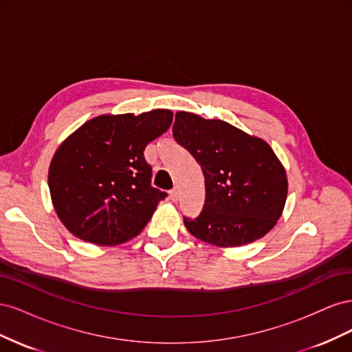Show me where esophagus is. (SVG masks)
<instances>
[{
	"mask_svg": "<svg viewBox=\"0 0 352 352\" xmlns=\"http://www.w3.org/2000/svg\"><path fill=\"white\" fill-rule=\"evenodd\" d=\"M170 198H172V201L179 199V189L177 188H173L172 190H170Z\"/></svg>",
	"mask_w": 352,
	"mask_h": 352,
	"instance_id": "1",
	"label": "esophagus"
}]
</instances>
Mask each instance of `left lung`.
I'll return each instance as SVG.
<instances>
[{
  "label": "left lung",
  "mask_w": 352,
  "mask_h": 352,
  "mask_svg": "<svg viewBox=\"0 0 352 352\" xmlns=\"http://www.w3.org/2000/svg\"><path fill=\"white\" fill-rule=\"evenodd\" d=\"M176 142L189 151L206 179V202L199 216L184 217L194 236L241 247L263 238L282 214L287 180L270 145L223 120L179 111Z\"/></svg>",
  "instance_id": "8db88e82"
}]
</instances>
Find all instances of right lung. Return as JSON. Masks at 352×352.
<instances>
[{"label": "right lung", "instance_id": "right-lung-1", "mask_svg": "<svg viewBox=\"0 0 352 352\" xmlns=\"http://www.w3.org/2000/svg\"><path fill=\"white\" fill-rule=\"evenodd\" d=\"M170 110L100 116L63 142L50 164L48 186L60 220L97 245L135 238L167 197L151 185L145 146L172 124Z\"/></svg>", "mask_w": 352, "mask_h": 352}]
</instances>
